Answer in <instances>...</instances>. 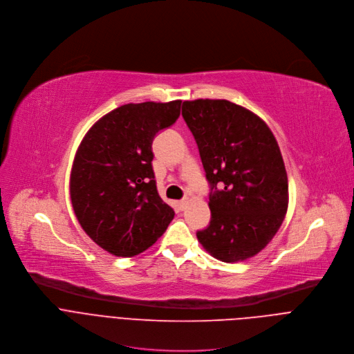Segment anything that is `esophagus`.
I'll return each instance as SVG.
<instances>
[{
  "mask_svg": "<svg viewBox=\"0 0 354 354\" xmlns=\"http://www.w3.org/2000/svg\"><path fill=\"white\" fill-rule=\"evenodd\" d=\"M187 203H188V199H187V198H184V199H181V201H178V202H177V205H178L180 210H184V209H185V206H187Z\"/></svg>",
  "mask_w": 354,
  "mask_h": 354,
  "instance_id": "obj_1",
  "label": "esophagus"
}]
</instances>
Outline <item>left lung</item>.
<instances>
[{
  "label": "left lung",
  "instance_id": "1",
  "mask_svg": "<svg viewBox=\"0 0 354 354\" xmlns=\"http://www.w3.org/2000/svg\"><path fill=\"white\" fill-rule=\"evenodd\" d=\"M210 185V222L198 241L223 262L245 261L277 233L289 184L276 139L257 114L229 100L183 103Z\"/></svg>",
  "mask_w": 354,
  "mask_h": 354
}]
</instances>
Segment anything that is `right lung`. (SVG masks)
Here are the masks:
<instances>
[{"mask_svg":"<svg viewBox=\"0 0 354 354\" xmlns=\"http://www.w3.org/2000/svg\"><path fill=\"white\" fill-rule=\"evenodd\" d=\"M180 107L181 100L117 107L92 125L77 151L71 202L85 233L113 255L148 250L174 218L156 188L152 142Z\"/></svg>","mask_w":354,"mask_h":354,"instance_id":"1","label":"right lung"}]
</instances>
